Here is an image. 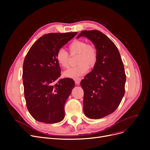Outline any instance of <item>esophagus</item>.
<instances>
[{"label":"esophagus","mask_w":150,"mask_h":150,"mask_svg":"<svg viewBox=\"0 0 150 150\" xmlns=\"http://www.w3.org/2000/svg\"><path fill=\"white\" fill-rule=\"evenodd\" d=\"M74 80H75V84H76V85H78V84H80V81H81V79L80 78H75Z\"/></svg>","instance_id":"34e87169"}]
</instances>
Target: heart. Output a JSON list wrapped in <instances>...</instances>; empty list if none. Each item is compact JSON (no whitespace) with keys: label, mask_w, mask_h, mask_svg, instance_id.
I'll use <instances>...</instances> for the list:
<instances>
[{"label":"heart","mask_w":150,"mask_h":150,"mask_svg":"<svg viewBox=\"0 0 150 150\" xmlns=\"http://www.w3.org/2000/svg\"><path fill=\"white\" fill-rule=\"evenodd\" d=\"M68 49L70 54H78L76 63L78 64L64 72L65 76L75 79L84 74L89 67H93L97 64L98 51L94 44H88L84 40L76 39L69 45ZM56 59L62 68L67 69L69 67V54L64 49H59L57 52Z\"/></svg>","instance_id":"heart-1"}]
</instances>
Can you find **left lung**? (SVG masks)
I'll return each mask as SVG.
<instances>
[{
	"instance_id": "left-lung-1",
	"label": "left lung",
	"mask_w": 150,
	"mask_h": 150,
	"mask_svg": "<svg viewBox=\"0 0 150 150\" xmlns=\"http://www.w3.org/2000/svg\"><path fill=\"white\" fill-rule=\"evenodd\" d=\"M81 36L90 39L98 51L97 64L80 83L83 111L90 119H99L114 112L124 96V66L116 45L101 31L84 30L78 38Z\"/></svg>"
}]
</instances>
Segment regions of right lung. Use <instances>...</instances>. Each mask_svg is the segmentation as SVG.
<instances>
[{"mask_svg": "<svg viewBox=\"0 0 150 150\" xmlns=\"http://www.w3.org/2000/svg\"><path fill=\"white\" fill-rule=\"evenodd\" d=\"M76 34H45L31 47L24 59L22 79L25 99L30 114L37 121L55 123L64 118V105L75 82L69 78L56 81L61 76V68L56 54Z\"/></svg>", "mask_w": 150, "mask_h": 150, "instance_id": "obj_1", "label": "right lung"}]
</instances>
